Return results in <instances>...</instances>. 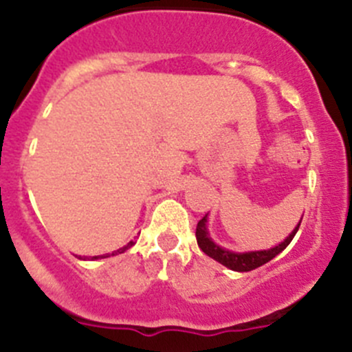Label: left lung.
<instances>
[{"label":"left lung","instance_id":"obj_1","mask_svg":"<svg viewBox=\"0 0 352 352\" xmlns=\"http://www.w3.org/2000/svg\"><path fill=\"white\" fill-rule=\"evenodd\" d=\"M301 223V220H300ZM300 223L296 226V229L287 236V239H284L280 245H276V247L270 248V250H257V252H245V254H236V252L226 250V248L219 247V245H214L211 241L210 234H208L206 229V217L197 222V229H195V238H197V245L199 248L206 254L208 257L214 259L217 263L223 264L226 268L232 270V272H252V270L259 268L263 264H266L268 261H272L273 257H276L287 247L289 243L292 241L294 234L300 229Z\"/></svg>","mask_w":352,"mask_h":352}]
</instances>
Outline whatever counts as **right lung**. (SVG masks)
<instances>
[{
    "mask_svg": "<svg viewBox=\"0 0 352 352\" xmlns=\"http://www.w3.org/2000/svg\"><path fill=\"white\" fill-rule=\"evenodd\" d=\"M132 245H133V241H130L129 245H125V247H123V248H120V250H118V252H113V254H111V256H116V254H123V252H125V250H129V248L132 247ZM105 257H109V254H107V256H105ZM91 259H98V257H91Z\"/></svg>",
    "mask_w": 352,
    "mask_h": 352,
    "instance_id": "1",
    "label": "right lung"
}]
</instances>
